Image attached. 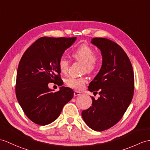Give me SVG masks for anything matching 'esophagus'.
Here are the masks:
<instances>
[{
	"label": "esophagus",
	"instance_id": "34e87169",
	"mask_svg": "<svg viewBox=\"0 0 150 150\" xmlns=\"http://www.w3.org/2000/svg\"><path fill=\"white\" fill-rule=\"evenodd\" d=\"M81 94V93L80 92H78V91H74V97H76V96H80V95Z\"/></svg>",
	"mask_w": 150,
	"mask_h": 150
}]
</instances>
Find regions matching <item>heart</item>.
<instances>
[{
    "label": "heart",
    "instance_id": "1",
    "mask_svg": "<svg viewBox=\"0 0 150 150\" xmlns=\"http://www.w3.org/2000/svg\"><path fill=\"white\" fill-rule=\"evenodd\" d=\"M94 51L86 45H82L77 47L72 53V57L74 60L83 64V70L86 72H92L96 69L98 64V59L93 55ZM58 67L61 72L65 73L69 68V62L65 57H61L58 60ZM86 83L85 78L70 77L65 80L66 85L74 89L80 90Z\"/></svg>",
    "mask_w": 150,
    "mask_h": 150
}]
</instances>
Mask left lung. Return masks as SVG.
Here are the masks:
<instances>
[{
	"mask_svg": "<svg viewBox=\"0 0 150 150\" xmlns=\"http://www.w3.org/2000/svg\"><path fill=\"white\" fill-rule=\"evenodd\" d=\"M91 43L100 50L103 63L88 90H98L100 97H92V105L81 115L90 129L100 132L114 126L127 111L134 95V76L129 57L118 44L102 38L92 39Z\"/></svg>",
	"mask_w": 150,
	"mask_h": 150,
	"instance_id": "left-lung-1",
	"label": "left lung"
}]
</instances>
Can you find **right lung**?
Returning <instances> with one entry per match:
<instances>
[{"label": "right lung", "mask_w": 150, "mask_h": 150, "mask_svg": "<svg viewBox=\"0 0 150 150\" xmlns=\"http://www.w3.org/2000/svg\"><path fill=\"white\" fill-rule=\"evenodd\" d=\"M76 39L41 38L21 58L16 75V98L25 114L38 125L54 122L74 96L70 88L61 86L58 92H53L48 83L60 84L58 60Z\"/></svg>", "instance_id": "1"}]
</instances>
